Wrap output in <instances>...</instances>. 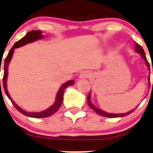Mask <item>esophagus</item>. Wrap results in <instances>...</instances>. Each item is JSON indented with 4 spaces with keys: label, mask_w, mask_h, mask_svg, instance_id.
Masks as SVG:
<instances>
[{
    "label": "esophagus",
    "mask_w": 153,
    "mask_h": 153,
    "mask_svg": "<svg viewBox=\"0 0 153 153\" xmlns=\"http://www.w3.org/2000/svg\"><path fill=\"white\" fill-rule=\"evenodd\" d=\"M90 76V72L89 71H83L81 74H80V78H87Z\"/></svg>",
    "instance_id": "1"
}]
</instances>
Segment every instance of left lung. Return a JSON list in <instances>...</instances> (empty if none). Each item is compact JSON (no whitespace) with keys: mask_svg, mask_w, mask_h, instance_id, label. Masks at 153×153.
<instances>
[{"mask_svg":"<svg viewBox=\"0 0 153 153\" xmlns=\"http://www.w3.org/2000/svg\"><path fill=\"white\" fill-rule=\"evenodd\" d=\"M135 51H136V52H138V53L141 54V57H142V58L144 60L145 62H146V66H147L148 69H149V62H148L147 59H146V55H145L144 50H143V48L141 47V46H140L138 44L135 43ZM152 72H153V68H152ZM149 73H150V72H149ZM148 79H149V81L150 82V75H149V78H148ZM152 86H153V82H152ZM87 103H88V105L89 106V107H90L91 109H93V110L95 111L96 113H98V115H101V116L107 117V118H118V117H124V116H126V115H128L129 114L132 113V112L134 111V109H132V110L129 111V112H126V113H122V114L108 113V112H104V111H102L101 109H98V108H97L96 106H95L93 104H92V102H91V100H90V93L88 94V95H87Z\"/></svg>","mask_w":153,"mask_h":153,"instance_id":"1","label":"left lung"}]
</instances>
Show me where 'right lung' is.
Returning a JSON list of instances; mask_svg holds the SVG:
<instances>
[{"label":"right lung","instance_id":"add662e5","mask_svg":"<svg viewBox=\"0 0 153 153\" xmlns=\"http://www.w3.org/2000/svg\"><path fill=\"white\" fill-rule=\"evenodd\" d=\"M44 38V35H42V31L41 30H33L30 31V32H27L24 38H21V40H19L18 41H17L15 44H14L13 47H12V49H10V51L9 52V54L7 55V58H6L5 61H4V66L3 67V69H4V78H3V86H4V89L5 91L6 95H7V97L9 98V99L10 100L12 104H13V106H15L17 109V110L19 111L21 113H22L23 115H27L28 117H31V118H47V117L51 116L52 115H53L54 113L57 112L58 110V109L61 106V104H62L63 101V96H64V92L65 89L68 86H72L75 84V81H72V80H70V81H67L65 84H63L62 86H61V88L58 90V93H57L56 96V100H55V103L52 106L49 108V109H46V110L42 111L41 112H26V111L23 110L22 109L19 107L11 98L10 94H9L8 91H7V75H8V66L9 64H10L11 58H12V55H13L14 49H16V48H18L20 47H22V46L25 45V44H28V43H32L33 41H37L38 39H41V38ZM0 86H1V81H0Z\"/></svg>","mask_w":153,"mask_h":153}]
</instances>
